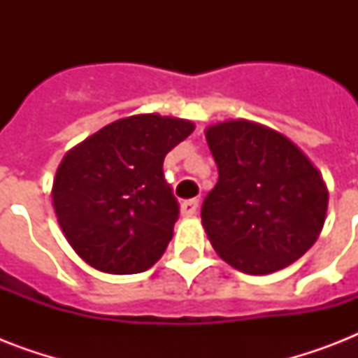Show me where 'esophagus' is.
<instances>
[{
    "mask_svg": "<svg viewBox=\"0 0 358 358\" xmlns=\"http://www.w3.org/2000/svg\"><path fill=\"white\" fill-rule=\"evenodd\" d=\"M196 210H199V201L196 199H189V201L182 202V213H184L185 217L195 215Z\"/></svg>",
    "mask_w": 358,
    "mask_h": 358,
    "instance_id": "34e87169",
    "label": "esophagus"
}]
</instances>
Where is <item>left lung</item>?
Masks as SVG:
<instances>
[{
  "mask_svg": "<svg viewBox=\"0 0 358 358\" xmlns=\"http://www.w3.org/2000/svg\"><path fill=\"white\" fill-rule=\"evenodd\" d=\"M219 180L202 202V227L227 264L267 275L299 260L325 223L322 174L275 129L227 120L206 129Z\"/></svg>",
  "mask_w": 358,
  "mask_h": 358,
  "instance_id": "1",
  "label": "left lung"
}]
</instances>
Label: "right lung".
<instances>
[{"label": "right lung", "mask_w": 358, "mask_h": 358, "mask_svg": "<svg viewBox=\"0 0 358 358\" xmlns=\"http://www.w3.org/2000/svg\"><path fill=\"white\" fill-rule=\"evenodd\" d=\"M193 129L184 119L134 115L66 152L53 180V208L89 266L134 275L162 258L180 213L163 159Z\"/></svg>", "instance_id": "1"}]
</instances>
